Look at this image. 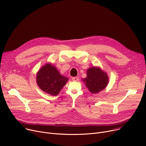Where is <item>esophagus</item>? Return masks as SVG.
<instances>
[{"label": "esophagus", "mask_w": 146, "mask_h": 146, "mask_svg": "<svg viewBox=\"0 0 146 146\" xmlns=\"http://www.w3.org/2000/svg\"><path fill=\"white\" fill-rule=\"evenodd\" d=\"M72 79L73 81H76V82H77V81L78 80V78L77 77H73L72 78Z\"/></svg>", "instance_id": "obj_1"}]
</instances>
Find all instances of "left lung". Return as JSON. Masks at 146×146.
Segmentation results:
<instances>
[{"mask_svg": "<svg viewBox=\"0 0 146 146\" xmlns=\"http://www.w3.org/2000/svg\"><path fill=\"white\" fill-rule=\"evenodd\" d=\"M83 81L86 86L92 94H96L104 90L108 83V77L100 68L95 67L88 69L87 77Z\"/></svg>", "mask_w": 146, "mask_h": 146, "instance_id": "obj_1", "label": "left lung"}]
</instances>
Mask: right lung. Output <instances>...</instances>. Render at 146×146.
<instances>
[{
	"instance_id": "right-lung-1",
	"label": "right lung",
	"mask_w": 146,
	"mask_h": 146,
	"mask_svg": "<svg viewBox=\"0 0 146 146\" xmlns=\"http://www.w3.org/2000/svg\"><path fill=\"white\" fill-rule=\"evenodd\" d=\"M37 84L43 91L57 96L68 78L62 76L56 68L49 63L45 64L36 74Z\"/></svg>"
}]
</instances>
